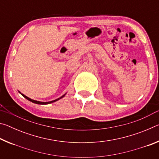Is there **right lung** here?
I'll return each mask as SVG.
<instances>
[{"instance_id":"obj_1","label":"right lung","mask_w":159,"mask_h":159,"mask_svg":"<svg viewBox=\"0 0 159 159\" xmlns=\"http://www.w3.org/2000/svg\"><path fill=\"white\" fill-rule=\"evenodd\" d=\"M19 93H21L20 91H19ZM21 95H22L24 98H25L26 99H28L29 101H30V102H33V103H35V104H51V103H52V102H56V101H57V100H59V99H61V98H62L63 97L66 95V94H64V95H63V96H61V98H58V99H55V100H52V101H50V102H39V101H36V100H34V99H31V98H28V97H26V95H23V94H21Z\"/></svg>"}]
</instances>
